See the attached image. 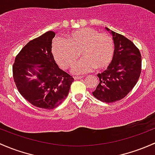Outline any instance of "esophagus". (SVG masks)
Here are the masks:
<instances>
[{"instance_id":"obj_1","label":"esophagus","mask_w":155,"mask_h":155,"mask_svg":"<svg viewBox=\"0 0 155 155\" xmlns=\"http://www.w3.org/2000/svg\"><path fill=\"white\" fill-rule=\"evenodd\" d=\"M82 78H83V76H75L74 79L76 80V79H82Z\"/></svg>"}]
</instances>
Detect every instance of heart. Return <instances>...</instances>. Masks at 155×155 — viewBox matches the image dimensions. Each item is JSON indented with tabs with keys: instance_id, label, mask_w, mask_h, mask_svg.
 <instances>
[{
	"instance_id": "obj_1",
	"label": "heart",
	"mask_w": 155,
	"mask_h": 155,
	"mask_svg": "<svg viewBox=\"0 0 155 155\" xmlns=\"http://www.w3.org/2000/svg\"><path fill=\"white\" fill-rule=\"evenodd\" d=\"M114 41L109 34L99 33L90 27H84L67 35L66 41L56 38L52 45L54 58L61 68H71L82 54L84 57L73 67L76 74L102 70L111 63L114 55ZM81 53L80 54V53Z\"/></svg>"
}]
</instances>
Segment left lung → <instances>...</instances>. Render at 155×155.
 <instances>
[{
  "instance_id": "1",
  "label": "left lung",
  "mask_w": 155,
  "mask_h": 155,
  "mask_svg": "<svg viewBox=\"0 0 155 155\" xmlns=\"http://www.w3.org/2000/svg\"><path fill=\"white\" fill-rule=\"evenodd\" d=\"M111 33L115 47L113 60L107 70L97 75L99 83L93 92L97 99L107 103L126 97L137 82L142 70L139 49L121 34L113 31Z\"/></svg>"
}]
</instances>
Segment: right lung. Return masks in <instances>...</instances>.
Masks as SVG:
<instances>
[{
    "label": "right lung",
    "mask_w": 155,
    "mask_h": 155,
    "mask_svg": "<svg viewBox=\"0 0 155 155\" xmlns=\"http://www.w3.org/2000/svg\"><path fill=\"white\" fill-rule=\"evenodd\" d=\"M55 35L48 31L29 41L16 56L12 65L14 82L22 97L34 106L50 110L64 100L74 81L55 61L52 53ZM28 70L34 76L33 80L26 76L31 75Z\"/></svg>",
    "instance_id": "right-lung-1"
}]
</instances>
